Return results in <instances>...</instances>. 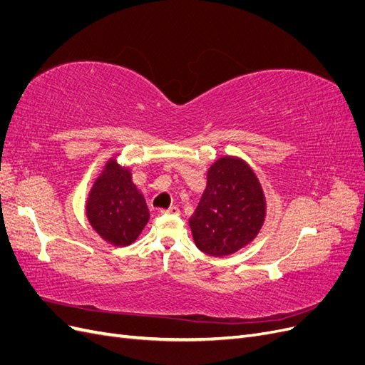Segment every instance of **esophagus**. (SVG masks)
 I'll return each instance as SVG.
<instances>
[{
    "label": "esophagus",
    "mask_w": 365,
    "mask_h": 365,
    "mask_svg": "<svg viewBox=\"0 0 365 365\" xmlns=\"http://www.w3.org/2000/svg\"><path fill=\"white\" fill-rule=\"evenodd\" d=\"M161 213H163V215H175V216H178V215H180V208L172 205V207H169V208L161 210Z\"/></svg>",
    "instance_id": "1"
}]
</instances>
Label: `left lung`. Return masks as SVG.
<instances>
[{
    "label": "left lung",
    "mask_w": 365,
    "mask_h": 365,
    "mask_svg": "<svg viewBox=\"0 0 365 365\" xmlns=\"http://www.w3.org/2000/svg\"><path fill=\"white\" fill-rule=\"evenodd\" d=\"M264 208L262 185L250 165L235 157L217 160L189 220L196 247L215 257L236 252L257 236Z\"/></svg>",
    "instance_id": "left-lung-1"
}]
</instances>
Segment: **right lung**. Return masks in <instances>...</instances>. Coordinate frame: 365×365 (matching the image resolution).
<instances>
[{"instance_id": "obj_1", "label": "right lung", "mask_w": 365, "mask_h": 365, "mask_svg": "<svg viewBox=\"0 0 365 365\" xmlns=\"http://www.w3.org/2000/svg\"><path fill=\"white\" fill-rule=\"evenodd\" d=\"M86 216L91 227L109 244L128 247L149 220L145 197L132 182L129 169L113 158L96 180L86 202Z\"/></svg>"}]
</instances>
